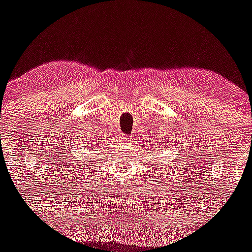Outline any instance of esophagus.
Masks as SVG:
<instances>
[{
	"mask_svg": "<svg viewBox=\"0 0 252 252\" xmlns=\"http://www.w3.org/2000/svg\"><path fill=\"white\" fill-rule=\"evenodd\" d=\"M122 140H123L124 142H126V144H131V141H133V137H131V136H122Z\"/></svg>",
	"mask_w": 252,
	"mask_h": 252,
	"instance_id": "esophagus-1",
	"label": "esophagus"
}]
</instances>
